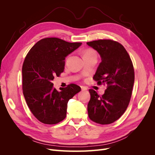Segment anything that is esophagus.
I'll return each mask as SVG.
<instances>
[{
    "label": "esophagus",
    "instance_id": "1",
    "mask_svg": "<svg viewBox=\"0 0 155 155\" xmlns=\"http://www.w3.org/2000/svg\"><path fill=\"white\" fill-rule=\"evenodd\" d=\"M81 90L83 91H85L87 90V88L85 87H84V86H81Z\"/></svg>",
    "mask_w": 155,
    "mask_h": 155
}]
</instances>
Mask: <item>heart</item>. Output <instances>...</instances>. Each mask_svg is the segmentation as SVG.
I'll return each mask as SVG.
<instances>
[{
    "label": "heart",
    "instance_id": "b5f03b06",
    "mask_svg": "<svg viewBox=\"0 0 155 155\" xmlns=\"http://www.w3.org/2000/svg\"><path fill=\"white\" fill-rule=\"evenodd\" d=\"M96 55V54L94 53V51L93 50L89 49V50H86L85 52H84V54H83V56H86V55Z\"/></svg>",
    "mask_w": 155,
    "mask_h": 155
}]
</instances>
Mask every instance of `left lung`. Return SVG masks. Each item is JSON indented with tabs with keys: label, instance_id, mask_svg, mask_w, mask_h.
<instances>
[{
	"label": "left lung",
	"instance_id": "obj_1",
	"mask_svg": "<svg viewBox=\"0 0 155 155\" xmlns=\"http://www.w3.org/2000/svg\"><path fill=\"white\" fill-rule=\"evenodd\" d=\"M87 44L96 50L101 59L93 79L98 84L107 85L101 96L92 89L89 90L88 117L97 124H110L119 119L129 105L134 82L133 63L118 42L104 39Z\"/></svg>",
	"mask_w": 155,
	"mask_h": 155
}]
</instances>
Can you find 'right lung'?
<instances>
[{"instance_id":"right-lung-1","label":"right lung","mask_w":155,"mask_h":155,"mask_svg":"<svg viewBox=\"0 0 155 155\" xmlns=\"http://www.w3.org/2000/svg\"><path fill=\"white\" fill-rule=\"evenodd\" d=\"M81 44L55 37L45 38L27 54L22 68L23 94L32 114L41 122L52 125L63 120L69 100L81 91L75 84L58 91L51 81L63 72L67 56Z\"/></svg>"}]
</instances>
